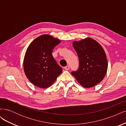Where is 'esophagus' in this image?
I'll list each match as a JSON object with an SVG mask.
<instances>
[{
  "instance_id": "1",
  "label": "esophagus",
  "mask_w": 126,
  "mask_h": 126,
  "mask_svg": "<svg viewBox=\"0 0 126 126\" xmlns=\"http://www.w3.org/2000/svg\"><path fill=\"white\" fill-rule=\"evenodd\" d=\"M64 69H65V70H69L70 69V67H69V66H67L66 67H64Z\"/></svg>"
}]
</instances>
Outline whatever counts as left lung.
Wrapping results in <instances>:
<instances>
[{"mask_svg": "<svg viewBox=\"0 0 126 126\" xmlns=\"http://www.w3.org/2000/svg\"><path fill=\"white\" fill-rule=\"evenodd\" d=\"M73 47L78 56L79 66L71 74L85 88H90L100 82L106 74L108 61L104 49L90 38L74 41Z\"/></svg>", "mask_w": 126, "mask_h": 126, "instance_id": "8db88e82", "label": "left lung"}]
</instances>
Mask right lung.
I'll list each match as a JSON object with an SVG mask.
<instances>
[{
  "label": "right lung",
  "instance_id": "obj_1",
  "mask_svg": "<svg viewBox=\"0 0 126 126\" xmlns=\"http://www.w3.org/2000/svg\"><path fill=\"white\" fill-rule=\"evenodd\" d=\"M60 40L49 35L37 37L29 45L24 60L25 75L33 85L42 88L50 86L63 69L52 56L53 49Z\"/></svg>",
  "mask_w": 126,
  "mask_h": 126
}]
</instances>
